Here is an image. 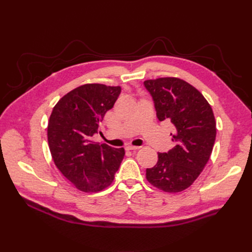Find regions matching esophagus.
I'll return each mask as SVG.
<instances>
[{"instance_id": "1", "label": "esophagus", "mask_w": 252, "mask_h": 252, "mask_svg": "<svg viewBox=\"0 0 252 252\" xmlns=\"http://www.w3.org/2000/svg\"><path fill=\"white\" fill-rule=\"evenodd\" d=\"M140 148L141 147H139V146H132V145H129V146L126 147L127 150H132V151H136V150H139Z\"/></svg>"}]
</instances>
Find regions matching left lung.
Instances as JSON below:
<instances>
[{
    "mask_svg": "<svg viewBox=\"0 0 252 252\" xmlns=\"http://www.w3.org/2000/svg\"><path fill=\"white\" fill-rule=\"evenodd\" d=\"M158 121L175 127V146L158 154V163L146 169L151 185L166 192H180L192 185L207 164L216 141L217 123L211 106L199 90L178 78L147 80Z\"/></svg>",
    "mask_w": 252,
    "mask_h": 252,
    "instance_id": "8db88e82",
    "label": "left lung"
}]
</instances>
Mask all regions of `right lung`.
Segmentation results:
<instances>
[{"label": "right lung", "mask_w": 252, "mask_h": 252, "mask_svg": "<svg viewBox=\"0 0 252 252\" xmlns=\"http://www.w3.org/2000/svg\"><path fill=\"white\" fill-rule=\"evenodd\" d=\"M120 94V86L85 84L65 94L51 112L47 138L53 162L81 191L107 188L123 161L124 148L93 141Z\"/></svg>", "instance_id": "right-lung-1"}]
</instances>
